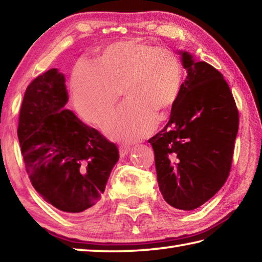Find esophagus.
<instances>
[{
    "label": "esophagus",
    "mask_w": 262,
    "mask_h": 262,
    "mask_svg": "<svg viewBox=\"0 0 262 262\" xmlns=\"http://www.w3.org/2000/svg\"><path fill=\"white\" fill-rule=\"evenodd\" d=\"M129 148H130L129 145L121 144V145L119 146V155H120V157L122 158V157L127 156V153H128V151H129Z\"/></svg>",
    "instance_id": "esophagus-1"
}]
</instances>
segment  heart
Listing matches in <instances>:
<instances>
[{"label":"heart","instance_id":"1","mask_svg":"<svg viewBox=\"0 0 262 262\" xmlns=\"http://www.w3.org/2000/svg\"><path fill=\"white\" fill-rule=\"evenodd\" d=\"M184 71L175 52L145 40L129 38L107 45L93 64L80 63L71 74L77 111L101 125L119 101L126 102L106 121L104 130L116 140L136 141L150 134L157 117L166 119L183 89Z\"/></svg>","mask_w":262,"mask_h":262}]
</instances>
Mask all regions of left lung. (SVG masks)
I'll use <instances>...</instances> for the list:
<instances>
[{"label": "left lung", "instance_id": "left-lung-1", "mask_svg": "<svg viewBox=\"0 0 262 262\" xmlns=\"http://www.w3.org/2000/svg\"><path fill=\"white\" fill-rule=\"evenodd\" d=\"M182 54L186 79L170 119L148 140L165 201L194 210L226 183L238 130V110L227 81L204 61Z\"/></svg>", "mask_w": 262, "mask_h": 262}]
</instances>
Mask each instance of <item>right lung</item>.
<instances>
[{"instance_id":"add662e5","label":"right lung","mask_w":262,"mask_h":262,"mask_svg":"<svg viewBox=\"0 0 262 262\" xmlns=\"http://www.w3.org/2000/svg\"><path fill=\"white\" fill-rule=\"evenodd\" d=\"M64 83L55 68L36 77L26 89L17 133L34 188L56 209L77 213L99 204L119 151L64 109Z\"/></svg>"}]
</instances>
